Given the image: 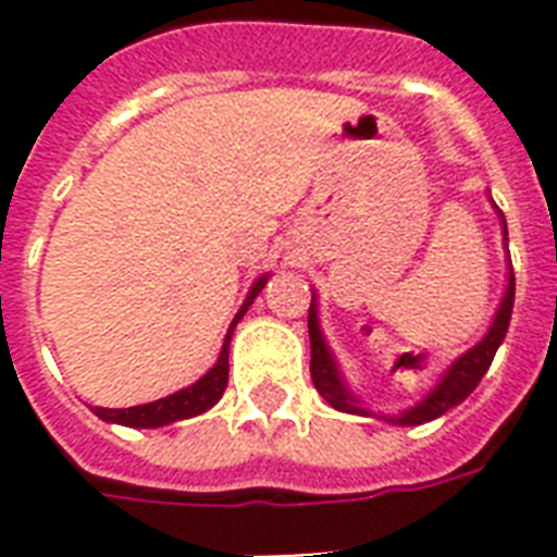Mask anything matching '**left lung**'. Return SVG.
Segmentation results:
<instances>
[{
    "instance_id": "obj_1",
    "label": "left lung",
    "mask_w": 557,
    "mask_h": 557,
    "mask_svg": "<svg viewBox=\"0 0 557 557\" xmlns=\"http://www.w3.org/2000/svg\"><path fill=\"white\" fill-rule=\"evenodd\" d=\"M494 205V201H492ZM494 213L500 219L503 227V245H506V251H509V231H506V216H503V210L494 205ZM511 309H515V271H511V260H509V277H506V292H503V300L497 306V312L492 318V326L483 335V341H476L474 347L462 352L459 358L450 361V367L440 375V381L433 384L428 393H424L413 407H407L401 413L396 416H384V413H372L361 405V398L349 389L347 379H344V372H341L338 361L332 356L330 344L323 338L321 330V318H318V297L312 292V306H309V341H312V381L318 393H321L326 401H330L335 410L341 413H356V416H375V419H384L389 424H401V428H410V424H424L436 419V416L448 413L450 407L462 405L474 387L480 384L488 367L494 361V352L500 349L503 338H506V332H509V321H511Z\"/></svg>"
}]
</instances>
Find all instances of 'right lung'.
I'll use <instances>...</instances> for the list:
<instances>
[{"mask_svg":"<svg viewBox=\"0 0 557 557\" xmlns=\"http://www.w3.org/2000/svg\"><path fill=\"white\" fill-rule=\"evenodd\" d=\"M271 274H262V277L253 280L251 292L239 306V312L234 314V321L227 326L225 344L219 349L216 364L210 367L205 375H201L196 384L190 387L178 389L173 396H164L159 401H147V405H135V407H124V410H109V407H91L98 419L112 424H126V428H164V424L182 422V419H190V416H199L205 410L216 405L222 393L227 387V349H231V338H234L236 323L243 321V314L248 312V306L253 304V297L260 295L265 283H269Z\"/></svg>","mask_w":557,"mask_h":557,"instance_id":"right-lung-1","label":"right lung"}]
</instances>
